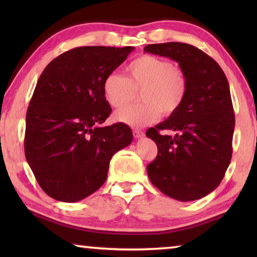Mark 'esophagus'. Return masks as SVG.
I'll list each match as a JSON object with an SVG mask.
<instances>
[{"label":"esophagus","instance_id":"1","mask_svg":"<svg viewBox=\"0 0 257 257\" xmlns=\"http://www.w3.org/2000/svg\"><path fill=\"white\" fill-rule=\"evenodd\" d=\"M134 136H135V138H137V139L143 138V137H144V133H143L142 130H139V129H134Z\"/></svg>","mask_w":257,"mask_h":257}]
</instances>
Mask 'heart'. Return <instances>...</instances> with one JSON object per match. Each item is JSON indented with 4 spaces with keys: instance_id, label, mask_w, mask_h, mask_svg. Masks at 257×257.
Here are the masks:
<instances>
[{
    "instance_id": "1",
    "label": "heart",
    "mask_w": 257,
    "mask_h": 257,
    "mask_svg": "<svg viewBox=\"0 0 257 257\" xmlns=\"http://www.w3.org/2000/svg\"><path fill=\"white\" fill-rule=\"evenodd\" d=\"M127 77L111 73L103 81V94L113 107H122L143 90L145 103L133 104L114 114L116 122L132 127H145L155 122L161 113L171 115L185 101L187 77L170 61L154 55H141L125 67Z\"/></svg>"
}]
</instances>
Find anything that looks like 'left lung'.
Returning a JSON list of instances; mask_svg holds the SVG:
<instances>
[{"mask_svg": "<svg viewBox=\"0 0 257 257\" xmlns=\"http://www.w3.org/2000/svg\"><path fill=\"white\" fill-rule=\"evenodd\" d=\"M144 52L176 61L188 84L179 110L146 132L158 145L147 175L169 197L199 199L220 185L231 161L234 113L227 77L211 56L186 43L150 44ZM160 130L176 135H161Z\"/></svg>", "mask_w": 257, "mask_h": 257, "instance_id": "8db88e82", "label": "left lung"}]
</instances>
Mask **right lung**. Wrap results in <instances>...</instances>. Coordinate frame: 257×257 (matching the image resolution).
Instances as JSON below:
<instances>
[{
  "label": "right lung",
  "instance_id": "1",
  "mask_svg": "<svg viewBox=\"0 0 257 257\" xmlns=\"http://www.w3.org/2000/svg\"><path fill=\"white\" fill-rule=\"evenodd\" d=\"M135 47H76L47 64L26 115L25 155L41 188L73 203L106 180L112 156L133 142L127 124L101 127L111 113L103 81Z\"/></svg>",
  "mask_w": 257,
  "mask_h": 257
}]
</instances>
